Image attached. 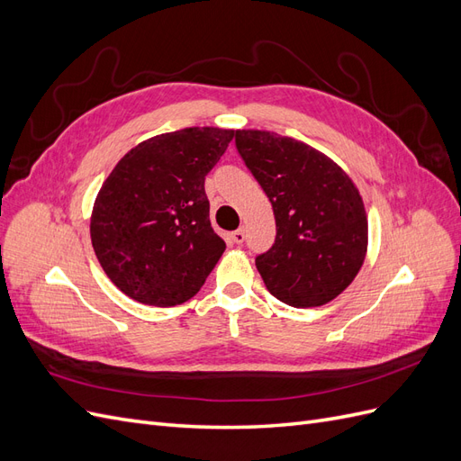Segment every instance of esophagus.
<instances>
[{
    "instance_id": "1",
    "label": "esophagus",
    "mask_w": 461,
    "mask_h": 461,
    "mask_svg": "<svg viewBox=\"0 0 461 461\" xmlns=\"http://www.w3.org/2000/svg\"><path fill=\"white\" fill-rule=\"evenodd\" d=\"M230 240H232L234 244H242V242L246 240V232H244V229L234 230V232L230 234Z\"/></svg>"
}]
</instances>
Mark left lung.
<instances>
[{
  "label": "left lung",
  "mask_w": 461,
  "mask_h": 461,
  "mask_svg": "<svg viewBox=\"0 0 461 461\" xmlns=\"http://www.w3.org/2000/svg\"><path fill=\"white\" fill-rule=\"evenodd\" d=\"M234 142L275 213V244L256 258L265 286L294 308L334 300L367 252L366 207L350 176L294 138L236 131Z\"/></svg>",
  "instance_id": "8db88e82"
}]
</instances>
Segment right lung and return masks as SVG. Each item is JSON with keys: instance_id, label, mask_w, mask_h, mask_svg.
I'll list each match as a JSON object with an SVG mask.
<instances>
[{"instance_id": "right-lung-1", "label": "right lung", "mask_w": 461, "mask_h": 461, "mask_svg": "<svg viewBox=\"0 0 461 461\" xmlns=\"http://www.w3.org/2000/svg\"><path fill=\"white\" fill-rule=\"evenodd\" d=\"M234 131L192 127L153 136L124 156L97 194V261L129 298L158 308L198 294L225 252L209 222L205 175Z\"/></svg>"}]
</instances>
